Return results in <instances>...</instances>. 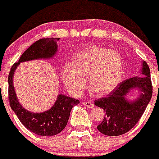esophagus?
Returning a JSON list of instances; mask_svg holds the SVG:
<instances>
[{
  "label": "esophagus",
  "instance_id": "esophagus-1",
  "mask_svg": "<svg viewBox=\"0 0 159 159\" xmlns=\"http://www.w3.org/2000/svg\"><path fill=\"white\" fill-rule=\"evenodd\" d=\"M83 105L84 106L87 107V108H93V107H94V104L91 101H84Z\"/></svg>",
  "mask_w": 159,
  "mask_h": 159
}]
</instances>
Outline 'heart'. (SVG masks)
Returning <instances> with one entry per match:
<instances>
[{"label":"heart","instance_id":"obj_1","mask_svg":"<svg viewBox=\"0 0 159 159\" xmlns=\"http://www.w3.org/2000/svg\"><path fill=\"white\" fill-rule=\"evenodd\" d=\"M123 59L115 50L100 46L84 49L73 56V64H64L62 79L73 95H82L89 85L100 95L113 91L122 80Z\"/></svg>","mask_w":159,"mask_h":159}]
</instances>
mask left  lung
Returning a JSON list of instances; mask_svg holds the SVG:
<instances>
[{"mask_svg": "<svg viewBox=\"0 0 159 159\" xmlns=\"http://www.w3.org/2000/svg\"><path fill=\"white\" fill-rule=\"evenodd\" d=\"M142 73L144 77H134L117 85L106 97L95 100L96 106L105 112L104 120L97 129L106 135H121L126 133L136 125L143 115L153 94L150 71L147 63L143 62ZM138 87L143 91L137 100L130 103L125 98L129 91Z\"/></svg>", "mask_w": 159, "mask_h": 159, "instance_id": "1", "label": "left lung"}]
</instances>
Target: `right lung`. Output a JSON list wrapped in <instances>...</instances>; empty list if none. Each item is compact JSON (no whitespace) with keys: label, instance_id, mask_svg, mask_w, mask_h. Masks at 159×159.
I'll list each match as a JSON object with an SVG mask.
<instances>
[{"label":"right lung","instance_id":"add662e5","mask_svg":"<svg viewBox=\"0 0 159 159\" xmlns=\"http://www.w3.org/2000/svg\"><path fill=\"white\" fill-rule=\"evenodd\" d=\"M59 38H42L31 45L19 58V62L11 67L8 77V98L10 107L16 113L19 121L26 128L37 135L52 136L61 132L66 126L71 109L80 103L78 100L59 95L55 104L50 110L42 113H33L24 109L18 101L13 86V76L19 63L31 59L51 58L57 50Z\"/></svg>","mask_w":159,"mask_h":159}]
</instances>
